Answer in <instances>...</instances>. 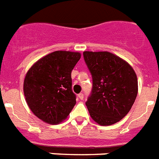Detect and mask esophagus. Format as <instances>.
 <instances>
[{"instance_id":"1","label":"esophagus","mask_w":159,"mask_h":159,"mask_svg":"<svg viewBox=\"0 0 159 159\" xmlns=\"http://www.w3.org/2000/svg\"><path fill=\"white\" fill-rule=\"evenodd\" d=\"M78 97H79L80 100H83V94L82 93H80V94H78Z\"/></svg>"}]
</instances>
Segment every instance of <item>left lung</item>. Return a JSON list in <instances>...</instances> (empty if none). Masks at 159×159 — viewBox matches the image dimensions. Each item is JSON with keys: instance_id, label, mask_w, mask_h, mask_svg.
Listing matches in <instances>:
<instances>
[{"instance_id": "8db88e82", "label": "left lung", "mask_w": 159, "mask_h": 159, "mask_svg": "<svg viewBox=\"0 0 159 159\" xmlns=\"http://www.w3.org/2000/svg\"><path fill=\"white\" fill-rule=\"evenodd\" d=\"M92 76V95L86 102L100 125H111L130 111L138 94V79L128 62L107 51L83 52Z\"/></svg>"}]
</instances>
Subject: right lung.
Segmentation results:
<instances>
[{"mask_svg": "<svg viewBox=\"0 0 159 159\" xmlns=\"http://www.w3.org/2000/svg\"><path fill=\"white\" fill-rule=\"evenodd\" d=\"M81 53L54 51L34 63L24 80L29 108L41 120L57 125L67 119L76 104L71 73Z\"/></svg>", "mask_w": 159, "mask_h": 159, "instance_id": "1", "label": "right lung"}]
</instances>
